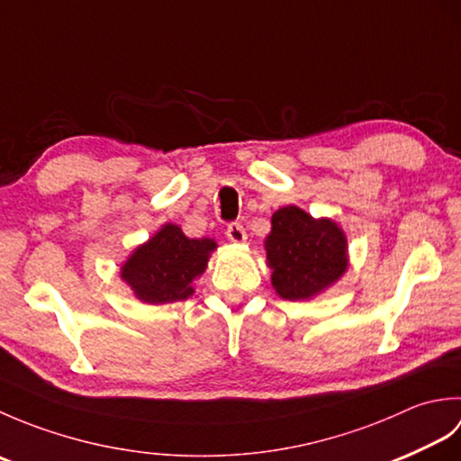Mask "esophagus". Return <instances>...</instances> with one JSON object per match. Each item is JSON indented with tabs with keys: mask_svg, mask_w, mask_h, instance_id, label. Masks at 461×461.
Here are the masks:
<instances>
[{
	"mask_svg": "<svg viewBox=\"0 0 461 461\" xmlns=\"http://www.w3.org/2000/svg\"><path fill=\"white\" fill-rule=\"evenodd\" d=\"M225 236H228V240L233 243H243L248 240V233L240 221H231L228 225V230H225Z\"/></svg>",
	"mask_w": 461,
	"mask_h": 461,
	"instance_id": "34e87169",
	"label": "esophagus"
}]
</instances>
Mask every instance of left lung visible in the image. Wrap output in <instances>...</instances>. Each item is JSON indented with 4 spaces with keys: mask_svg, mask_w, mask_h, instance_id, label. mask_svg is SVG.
I'll return each mask as SVG.
<instances>
[{
    "mask_svg": "<svg viewBox=\"0 0 461 461\" xmlns=\"http://www.w3.org/2000/svg\"><path fill=\"white\" fill-rule=\"evenodd\" d=\"M271 225L267 261L283 299H309L345 273L347 240L335 221L312 220L297 205H287L273 213Z\"/></svg>",
    "mask_w": 461,
    "mask_h": 461,
    "instance_id": "8db88e82",
    "label": "left lung"
}]
</instances>
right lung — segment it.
I'll list each match as a JSON object with an SVG mask.
<instances>
[{"label": "right lung", "mask_w": 461, "mask_h": 461, "mask_svg": "<svg viewBox=\"0 0 461 461\" xmlns=\"http://www.w3.org/2000/svg\"><path fill=\"white\" fill-rule=\"evenodd\" d=\"M213 240H188L174 223H166L154 238L136 249L121 276L144 303H174L190 297L192 279L208 266Z\"/></svg>", "instance_id": "obj_1"}]
</instances>
